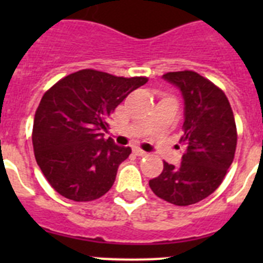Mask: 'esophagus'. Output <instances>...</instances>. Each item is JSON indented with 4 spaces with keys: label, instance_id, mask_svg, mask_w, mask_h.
Instances as JSON below:
<instances>
[{
    "label": "esophagus",
    "instance_id": "esophagus-1",
    "mask_svg": "<svg viewBox=\"0 0 263 263\" xmlns=\"http://www.w3.org/2000/svg\"><path fill=\"white\" fill-rule=\"evenodd\" d=\"M133 153L137 155V157H146V155H147V153L143 152V150H141V148H138V147L134 148Z\"/></svg>",
    "mask_w": 263,
    "mask_h": 263
}]
</instances>
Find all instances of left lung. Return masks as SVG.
<instances>
[{
	"label": "left lung",
	"instance_id": "8db88e82",
	"mask_svg": "<svg viewBox=\"0 0 263 263\" xmlns=\"http://www.w3.org/2000/svg\"><path fill=\"white\" fill-rule=\"evenodd\" d=\"M163 79L184 100L185 153L179 166L163 162L162 174L148 185L168 203L191 205L213 194L227 175L236 153V121L224 92L197 72H168Z\"/></svg>",
	"mask_w": 263,
	"mask_h": 263
}]
</instances>
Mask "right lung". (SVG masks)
Returning <instances> with one entry per match:
<instances>
[{"label":"right lung","instance_id":"right-lung-1","mask_svg":"<svg viewBox=\"0 0 263 263\" xmlns=\"http://www.w3.org/2000/svg\"><path fill=\"white\" fill-rule=\"evenodd\" d=\"M147 78H118L81 69L43 95L34 117L32 146L51 187L73 201H92L113 185L132 148L104 138L108 120Z\"/></svg>","mask_w":263,"mask_h":263}]
</instances>
